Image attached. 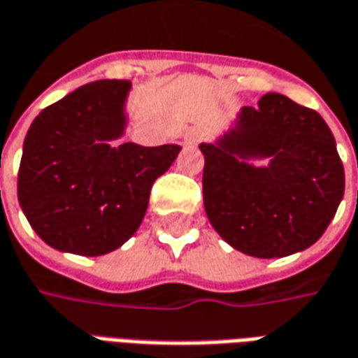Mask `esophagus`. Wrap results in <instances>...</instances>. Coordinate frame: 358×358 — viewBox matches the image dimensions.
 <instances>
[{
  "mask_svg": "<svg viewBox=\"0 0 358 358\" xmlns=\"http://www.w3.org/2000/svg\"><path fill=\"white\" fill-rule=\"evenodd\" d=\"M199 139H201V131H199V129H196V127L187 129L186 134H184V137H182L184 145H196V143H199Z\"/></svg>",
  "mask_w": 358,
  "mask_h": 358,
  "instance_id": "34e87169",
  "label": "esophagus"
}]
</instances>
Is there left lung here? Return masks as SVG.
Instances as JSON below:
<instances>
[{
	"label": "left lung",
	"mask_w": 358,
	"mask_h": 358,
	"mask_svg": "<svg viewBox=\"0 0 358 358\" xmlns=\"http://www.w3.org/2000/svg\"><path fill=\"white\" fill-rule=\"evenodd\" d=\"M205 157L203 205L227 244L254 257L310 248L343 199L345 172L331 129L316 110L267 92L244 106ZM256 160H267L256 167Z\"/></svg>",
	"instance_id": "8db88e82"
}]
</instances>
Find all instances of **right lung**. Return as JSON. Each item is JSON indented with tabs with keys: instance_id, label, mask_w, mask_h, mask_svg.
<instances>
[{
	"instance_id": "obj_1",
	"label": "right lung",
	"mask_w": 358,
	"mask_h": 358,
	"mask_svg": "<svg viewBox=\"0 0 358 358\" xmlns=\"http://www.w3.org/2000/svg\"><path fill=\"white\" fill-rule=\"evenodd\" d=\"M131 85H83L44 108L22 143L17 196L27 221L48 246L102 256L131 238L153 182L176 161L178 145L120 143Z\"/></svg>"
}]
</instances>
